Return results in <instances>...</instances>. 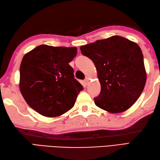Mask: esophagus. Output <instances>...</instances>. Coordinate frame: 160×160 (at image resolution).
<instances>
[{"mask_svg":"<svg viewBox=\"0 0 160 160\" xmlns=\"http://www.w3.org/2000/svg\"><path fill=\"white\" fill-rule=\"evenodd\" d=\"M89 80L88 79V78H86V79L84 80V82H85L86 84H88V83H89Z\"/></svg>","mask_w":160,"mask_h":160,"instance_id":"1","label":"esophagus"}]
</instances>
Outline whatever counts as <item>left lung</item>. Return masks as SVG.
<instances>
[{
    "label": "left lung",
    "mask_w": 160,
    "mask_h": 160,
    "mask_svg": "<svg viewBox=\"0 0 160 160\" xmlns=\"http://www.w3.org/2000/svg\"><path fill=\"white\" fill-rule=\"evenodd\" d=\"M82 55L93 61L101 84L97 107L110 113H121L140 96L146 80L144 57L136 43L114 36L81 46Z\"/></svg>",
    "instance_id": "8db88e82"
}]
</instances>
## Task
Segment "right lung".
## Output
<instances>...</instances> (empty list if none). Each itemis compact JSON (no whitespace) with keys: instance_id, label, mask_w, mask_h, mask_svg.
Here are the masks:
<instances>
[{"instance_id":"add662e5","label":"right lung","mask_w":160,"mask_h":160,"mask_svg":"<svg viewBox=\"0 0 160 160\" xmlns=\"http://www.w3.org/2000/svg\"><path fill=\"white\" fill-rule=\"evenodd\" d=\"M76 54V47L42 45L24 56L20 90L33 110L44 116L56 117L74 106L83 89L69 64Z\"/></svg>"}]
</instances>
